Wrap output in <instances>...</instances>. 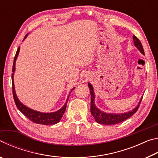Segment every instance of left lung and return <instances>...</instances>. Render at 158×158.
Masks as SVG:
<instances>
[{
    "label": "left lung",
    "instance_id": "1",
    "mask_svg": "<svg viewBox=\"0 0 158 158\" xmlns=\"http://www.w3.org/2000/svg\"><path fill=\"white\" fill-rule=\"evenodd\" d=\"M133 42L134 44H135V47L137 48V49L139 50V52L144 55V51L143 49L142 44H141V42L139 41L137 37L135 35H133ZM88 85H89V89H90V112L93 115V116L94 117L95 121L98 123L99 124H102V125H114L119 123H121L123 121H125V120L129 118L132 115L136 113V111H137L138 108L139 107V105L141 103V101L142 100V98L141 97L140 99L139 102L138 103L135 108H134L132 111L125 112V113H122V114H111V113H106V112H104L99 109L97 106H95V93L94 90H93V85L90 84V83H88Z\"/></svg>",
    "mask_w": 158,
    "mask_h": 158
}]
</instances>
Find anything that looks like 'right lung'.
Masks as SVG:
<instances>
[{"label": "right lung", "mask_w": 158, "mask_h": 158, "mask_svg": "<svg viewBox=\"0 0 158 158\" xmlns=\"http://www.w3.org/2000/svg\"><path fill=\"white\" fill-rule=\"evenodd\" d=\"M27 35H28V34L25 36L24 39L23 40L26 39V37H27ZM19 50H20V47H19L17 51V53H16L15 58H14V63H13V67H12L13 73L12 74V90H13L12 93H13V97H14V100H15V102L16 104V106H17V107L18 108L19 110L21 112V113L24 115V116L27 117L29 120H31V121L35 123L42 124V125H54V124L58 123L60 121V119H61V118H62L63 114L65 113L67 103H68L69 95H68V99L66 100L65 105H63L62 108L60 109L59 110H58L56 111L51 112V113H43V112L33 110V109L28 107V106H25L23 104L21 103L20 100H19V98H17V94H16V92H15V84H14V74L15 72L16 60H17V58L18 57L19 53ZM74 89H75V87H74L73 89H72V90H73ZM70 93H69V94H70Z\"/></svg>", "instance_id": "1"}]
</instances>
